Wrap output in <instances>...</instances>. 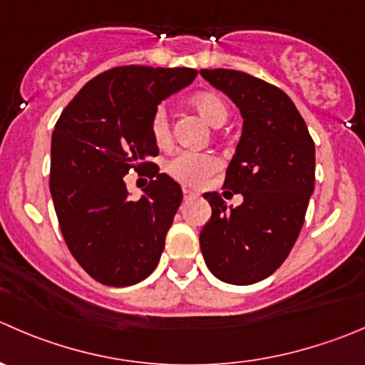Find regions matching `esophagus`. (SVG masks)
<instances>
[{"instance_id":"esophagus-1","label":"esophagus","mask_w":365,"mask_h":365,"mask_svg":"<svg viewBox=\"0 0 365 365\" xmlns=\"http://www.w3.org/2000/svg\"><path fill=\"white\" fill-rule=\"evenodd\" d=\"M192 197H196V192H192L190 189H183V200L189 201V200H192Z\"/></svg>"}]
</instances>
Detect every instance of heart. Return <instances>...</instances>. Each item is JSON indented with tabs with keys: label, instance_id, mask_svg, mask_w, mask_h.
I'll list each match as a JSON object with an SVG mask.
<instances>
[{
	"label": "heart",
	"instance_id": "1",
	"mask_svg": "<svg viewBox=\"0 0 365 365\" xmlns=\"http://www.w3.org/2000/svg\"><path fill=\"white\" fill-rule=\"evenodd\" d=\"M189 105L214 128L222 126L228 119V105L217 93H212V91L196 93L194 96H190ZM150 132L155 144H158L160 148L171 143V125H169L168 112L164 107H158L151 115ZM165 169L173 178L178 180L183 185H200L201 182H205L208 176L217 171V160L208 153L183 151L171 158Z\"/></svg>",
	"mask_w": 365,
	"mask_h": 365
}]
</instances>
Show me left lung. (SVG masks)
I'll return each instance as SVG.
<instances>
[{
  "label": "left lung",
  "instance_id": "1",
  "mask_svg": "<svg viewBox=\"0 0 365 365\" xmlns=\"http://www.w3.org/2000/svg\"><path fill=\"white\" fill-rule=\"evenodd\" d=\"M242 115V135L226 169L225 189L244 201L226 208L203 194L212 215L200 233L205 264L221 282L251 285L271 277L291 253L316 182V148L291 98L242 71L201 69Z\"/></svg>",
  "mask_w": 365,
  "mask_h": 365
}]
</instances>
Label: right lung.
I'll return each mask as SVG.
<instances>
[{
    "mask_svg": "<svg viewBox=\"0 0 365 365\" xmlns=\"http://www.w3.org/2000/svg\"><path fill=\"white\" fill-rule=\"evenodd\" d=\"M196 74L190 67H114L87 81L56 121L49 190L60 232L100 284H139L160 260L183 194L150 162L158 155L150 121ZM132 170L150 178L139 200L125 189Z\"/></svg>",
    "mask_w": 365,
    "mask_h": 365,
    "instance_id": "obj_1",
    "label": "right lung"
}]
</instances>
